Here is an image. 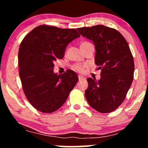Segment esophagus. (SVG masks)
Segmentation results:
<instances>
[{"label": "esophagus", "mask_w": 148, "mask_h": 148, "mask_svg": "<svg viewBox=\"0 0 148 148\" xmlns=\"http://www.w3.org/2000/svg\"><path fill=\"white\" fill-rule=\"evenodd\" d=\"M78 78H79V81H81V80H84V79H86V78H85L84 77L82 76V75H79V76H78Z\"/></svg>", "instance_id": "esophagus-1"}]
</instances>
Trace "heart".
<instances>
[{"label": "heart", "mask_w": 148, "mask_h": 148, "mask_svg": "<svg viewBox=\"0 0 148 148\" xmlns=\"http://www.w3.org/2000/svg\"><path fill=\"white\" fill-rule=\"evenodd\" d=\"M89 44L88 42H83V43L81 44V46H83V45H86V44ZM84 68H85V66L84 65H82V64H75V65L74 66V69L77 71L79 72H83L84 70Z\"/></svg>", "instance_id": "obj_1"}]
</instances>
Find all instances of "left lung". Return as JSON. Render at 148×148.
Segmentation results:
<instances>
[{
	"label": "left lung",
	"mask_w": 148,
	"mask_h": 148,
	"mask_svg": "<svg viewBox=\"0 0 148 148\" xmlns=\"http://www.w3.org/2000/svg\"><path fill=\"white\" fill-rule=\"evenodd\" d=\"M77 29L94 42L95 63L101 69L100 80L87 79L86 98L98 112H112L124 101L133 79L134 60L129 44L116 29L102 25Z\"/></svg>",
	"instance_id": "obj_1"
}]
</instances>
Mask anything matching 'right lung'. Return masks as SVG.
I'll return each mask as SVG.
<instances>
[{"label": "right lung", "instance_id": "obj_1", "mask_svg": "<svg viewBox=\"0 0 148 148\" xmlns=\"http://www.w3.org/2000/svg\"><path fill=\"white\" fill-rule=\"evenodd\" d=\"M79 36L75 29L42 25L22 40L18 53L19 74L24 94L36 110L45 113L57 110L78 82L72 70L54 73L53 62L62 58L68 44Z\"/></svg>", "mask_w": 148, "mask_h": 148}]
</instances>
